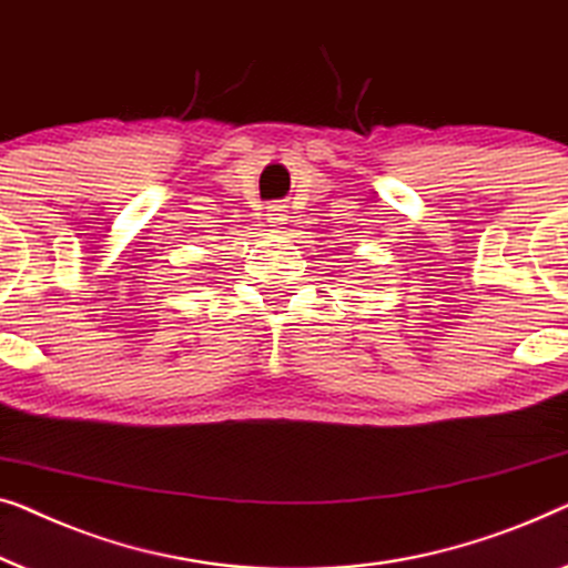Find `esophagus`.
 <instances>
[{"label": "esophagus", "mask_w": 568, "mask_h": 568, "mask_svg": "<svg viewBox=\"0 0 568 568\" xmlns=\"http://www.w3.org/2000/svg\"><path fill=\"white\" fill-rule=\"evenodd\" d=\"M270 223H283L285 221V211H283V205H270Z\"/></svg>", "instance_id": "obj_1"}]
</instances>
